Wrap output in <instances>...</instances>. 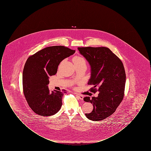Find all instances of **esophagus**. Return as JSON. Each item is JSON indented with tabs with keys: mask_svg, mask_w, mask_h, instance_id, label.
Masks as SVG:
<instances>
[{
	"mask_svg": "<svg viewBox=\"0 0 151 151\" xmlns=\"http://www.w3.org/2000/svg\"><path fill=\"white\" fill-rule=\"evenodd\" d=\"M76 97L79 99L80 100H83V98H84V96H83V95H80V94H76Z\"/></svg>",
	"mask_w": 151,
	"mask_h": 151,
	"instance_id": "1",
	"label": "esophagus"
}]
</instances>
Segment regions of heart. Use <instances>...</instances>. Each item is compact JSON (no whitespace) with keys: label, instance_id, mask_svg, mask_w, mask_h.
<instances>
[{"label":"heart","instance_id":"b5f03b06","mask_svg":"<svg viewBox=\"0 0 151 151\" xmlns=\"http://www.w3.org/2000/svg\"><path fill=\"white\" fill-rule=\"evenodd\" d=\"M73 61L75 64H79V63H85L86 64V61L84 58L79 56H76L73 58Z\"/></svg>","mask_w":151,"mask_h":151}]
</instances>
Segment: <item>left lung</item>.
Returning <instances> with one entry per match:
<instances>
[{
	"label": "left lung",
	"instance_id": "8db88e82",
	"mask_svg": "<svg viewBox=\"0 0 151 151\" xmlns=\"http://www.w3.org/2000/svg\"><path fill=\"white\" fill-rule=\"evenodd\" d=\"M80 53L91 65L90 91L99 92L98 97H86L84 100L93 104V109L86 117L94 121L103 120L115 112L124 97L126 73L121 59L108 47H78Z\"/></svg>",
	"mask_w": 151,
	"mask_h": 151
}]
</instances>
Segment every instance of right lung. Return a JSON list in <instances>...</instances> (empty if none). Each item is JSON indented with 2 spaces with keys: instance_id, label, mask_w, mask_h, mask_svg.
<instances>
[{
  "instance_id": "right-lung-1",
  "label": "right lung",
  "mask_w": 151,
  "mask_h": 151,
  "mask_svg": "<svg viewBox=\"0 0 151 151\" xmlns=\"http://www.w3.org/2000/svg\"><path fill=\"white\" fill-rule=\"evenodd\" d=\"M75 52L63 46H53L28 58L22 72L23 92L29 107L36 114L48 116L60 110L65 90L50 92L49 79L57 73L59 63Z\"/></svg>"
}]
</instances>
